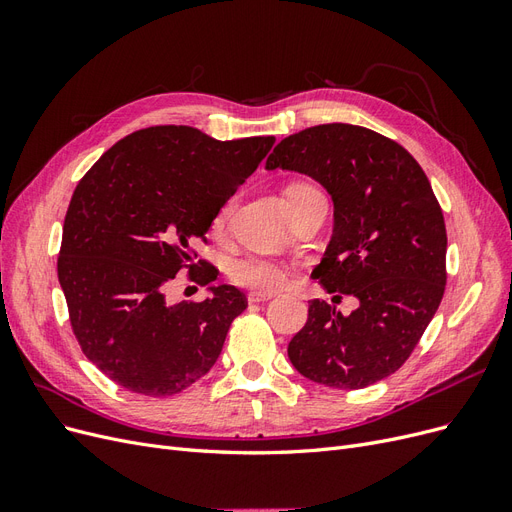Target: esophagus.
Listing matches in <instances>:
<instances>
[{"label":"esophagus","mask_w":512,"mask_h":512,"mask_svg":"<svg viewBox=\"0 0 512 512\" xmlns=\"http://www.w3.org/2000/svg\"><path fill=\"white\" fill-rule=\"evenodd\" d=\"M275 297L273 292H250L247 294V301L250 303H265V301H271Z\"/></svg>","instance_id":"esophagus-1"}]
</instances>
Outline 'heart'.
Segmentation results:
<instances>
[{
  "label": "heart",
  "mask_w": 512,
  "mask_h": 512,
  "mask_svg": "<svg viewBox=\"0 0 512 512\" xmlns=\"http://www.w3.org/2000/svg\"><path fill=\"white\" fill-rule=\"evenodd\" d=\"M307 185H294L290 190H303ZM230 215V203L222 205L215 211L211 220V230L220 232L226 226ZM228 277L237 286L250 288L256 292H277L284 290L290 284L292 271L282 260H275L269 256H241L235 258L228 265Z\"/></svg>",
  "instance_id": "obj_1"
}]
</instances>
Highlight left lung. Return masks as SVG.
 Returning a JSON list of instances; mask_svg holds the SVG:
<instances>
[{"instance_id": "obj_1", "label": "left lung", "mask_w": 512, "mask_h": 512, "mask_svg": "<svg viewBox=\"0 0 512 512\" xmlns=\"http://www.w3.org/2000/svg\"><path fill=\"white\" fill-rule=\"evenodd\" d=\"M267 170H294L333 200V237L312 277L352 294L344 316L314 299L288 359L307 380L365 389L406 363L446 284L444 215L423 168L374 130L324 123L286 136Z\"/></svg>"}]
</instances>
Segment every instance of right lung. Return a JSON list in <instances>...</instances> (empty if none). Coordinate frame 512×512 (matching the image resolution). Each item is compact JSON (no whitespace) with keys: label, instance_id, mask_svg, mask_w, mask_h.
Here are the masks:
<instances>
[{"label":"right lung","instance_id":"obj_1","mask_svg":"<svg viewBox=\"0 0 512 512\" xmlns=\"http://www.w3.org/2000/svg\"><path fill=\"white\" fill-rule=\"evenodd\" d=\"M273 136L215 141L190 126L121 138L76 185L64 220L57 277L81 350L123 389L168 397L218 361L230 322L247 307L228 284L205 301L168 303L175 275L211 284L196 262L215 211L273 147Z\"/></svg>","mask_w":512,"mask_h":512}]
</instances>
